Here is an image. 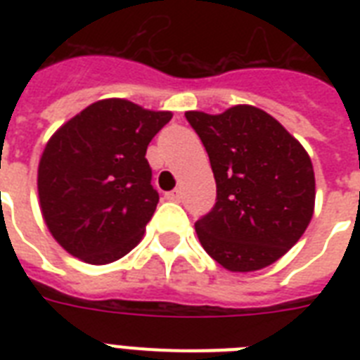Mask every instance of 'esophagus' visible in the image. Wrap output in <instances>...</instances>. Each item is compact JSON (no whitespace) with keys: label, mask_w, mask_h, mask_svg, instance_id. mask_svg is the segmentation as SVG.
<instances>
[{"label":"esophagus","mask_w":360,"mask_h":360,"mask_svg":"<svg viewBox=\"0 0 360 360\" xmlns=\"http://www.w3.org/2000/svg\"><path fill=\"white\" fill-rule=\"evenodd\" d=\"M166 200H169V202H181L179 188H175V191H172V192H166Z\"/></svg>","instance_id":"esophagus-1"}]
</instances>
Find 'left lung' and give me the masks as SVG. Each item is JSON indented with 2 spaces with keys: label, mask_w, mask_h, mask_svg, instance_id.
I'll return each mask as SVG.
<instances>
[{
  "label": "left lung",
  "mask_w": 360,
  "mask_h": 360,
  "mask_svg": "<svg viewBox=\"0 0 360 360\" xmlns=\"http://www.w3.org/2000/svg\"><path fill=\"white\" fill-rule=\"evenodd\" d=\"M217 181L213 211L198 239L231 273H252L284 256L310 224L316 203L312 160L267 112L237 104L222 114L186 112Z\"/></svg>",
  "instance_id": "left-lung-1"
}]
</instances>
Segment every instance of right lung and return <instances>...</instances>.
<instances>
[{"mask_svg": "<svg viewBox=\"0 0 360 360\" xmlns=\"http://www.w3.org/2000/svg\"><path fill=\"white\" fill-rule=\"evenodd\" d=\"M172 112L103 98L63 123L39 160L44 224L70 256L106 265L143 237L158 203L146 151Z\"/></svg>", "mask_w": 360, "mask_h": 360, "instance_id": "1", "label": "right lung"}]
</instances>
